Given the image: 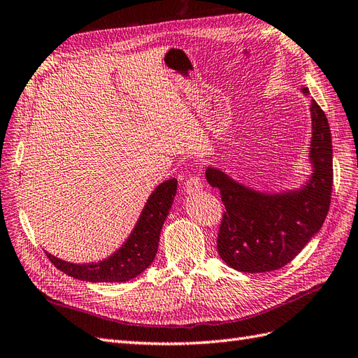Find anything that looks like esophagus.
Masks as SVG:
<instances>
[{"label": "esophagus", "mask_w": 358, "mask_h": 358, "mask_svg": "<svg viewBox=\"0 0 358 358\" xmlns=\"http://www.w3.org/2000/svg\"><path fill=\"white\" fill-rule=\"evenodd\" d=\"M200 189H202V182H200L199 178L191 176L185 182V187H184L185 194H194V193H197V191H200Z\"/></svg>", "instance_id": "1"}]
</instances>
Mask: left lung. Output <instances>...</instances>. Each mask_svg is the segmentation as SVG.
<instances>
[{"instance_id":"obj_1","label":"left lung","mask_w":358,"mask_h":358,"mask_svg":"<svg viewBox=\"0 0 358 358\" xmlns=\"http://www.w3.org/2000/svg\"><path fill=\"white\" fill-rule=\"evenodd\" d=\"M305 97L310 91L301 90ZM311 174L298 188L259 191L209 165L206 180L220 189L226 208L217 249L229 267L245 273L273 272L301 254L324 224L333 188V144L324 110L310 99Z\"/></svg>"}]
</instances>
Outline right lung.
<instances>
[{"label": "right lung", "mask_w": 358, "mask_h": 358, "mask_svg": "<svg viewBox=\"0 0 358 358\" xmlns=\"http://www.w3.org/2000/svg\"><path fill=\"white\" fill-rule=\"evenodd\" d=\"M178 179H169L153 189L127 240L112 255L97 263H69L47 252L59 270L88 282H126L141 275L156 257L165 219L176 196Z\"/></svg>", "instance_id": "add662e5"}]
</instances>
